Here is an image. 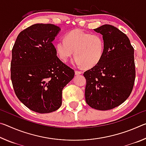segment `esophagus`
Segmentation results:
<instances>
[{"label":"esophagus","mask_w":146,"mask_h":146,"mask_svg":"<svg viewBox=\"0 0 146 146\" xmlns=\"http://www.w3.org/2000/svg\"><path fill=\"white\" fill-rule=\"evenodd\" d=\"M82 72L80 71H75V75H80V74H82Z\"/></svg>","instance_id":"obj_1"}]
</instances>
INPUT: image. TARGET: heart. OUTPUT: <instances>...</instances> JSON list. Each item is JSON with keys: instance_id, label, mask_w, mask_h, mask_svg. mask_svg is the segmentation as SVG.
<instances>
[{"instance_id": "heart-1", "label": "heart", "mask_w": 146, "mask_h": 146, "mask_svg": "<svg viewBox=\"0 0 146 146\" xmlns=\"http://www.w3.org/2000/svg\"><path fill=\"white\" fill-rule=\"evenodd\" d=\"M104 41L98 34H91L76 29L66 34L64 40L55 44L56 55L66 62L73 55L74 64L90 68L94 67L101 60L104 53Z\"/></svg>"}]
</instances>
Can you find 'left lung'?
Returning a JSON list of instances; mask_svg holds the SVG:
<instances>
[{"label": "left lung", "mask_w": 146, "mask_h": 146, "mask_svg": "<svg viewBox=\"0 0 146 146\" xmlns=\"http://www.w3.org/2000/svg\"><path fill=\"white\" fill-rule=\"evenodd\" d=\"M96 32L102 35L104 53L99 63L86 71L85 98L98 110H111L129 97L135 80L134 48L127 35L115 26L105 24Z\"/></svg>", "instance_id": "left-lung-1"}]
</instances>
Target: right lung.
Segmentation results:
<instances>
[{
    "mask_svg": "<svg viewBox=\"0 0 146 146\" xmlns=\"http://www.w3.org/2000/svg\"><path fill=\"white\" fill-rule=\"evenodd\" d=\"M60 28L36 24L19 34L12 49L11 79L17 98L39 113L57 110L62 90L75 71L56 56L52 42Z\"/></svg>",
    "mask_w": 146,
    "mask_h": 146,
    "instance_id": "add662e5",
    "label": "right lung"
}]
</instances>
